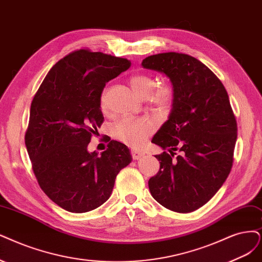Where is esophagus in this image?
Instances as JSON below:
<instances>
[{"mask_svg": "<svg viewBox=\"0 0 262 262\" xmlns=\"http://www.w3.org/2000/svg\"><path fill=\"white\" fill-rule=\"evenodd\" d=\"M132 157L134 160H139L143 157V153L140 152V151H137V150H132Z\"/></svg>", "mask_w": 262, "mask_h": 262, "instance_id": "1", "label": "esophagus"}]
</instances>
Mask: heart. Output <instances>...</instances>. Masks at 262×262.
<instances>
[{
    "instance_id": "1",
    "label": "heart",
    "mask_w": 262,
    "mask_h": 262,
    "mask_svg": "<svg viewBox=\"0 0 262 262\" xmlns=\"http://www.w3.org/2000/svg\"><path fill=\"white\" fill-rule=\"evenodd\" d=\"M133 91L142 99L148 98L158 108H166L172 98L171 89L168 86H157L154 77L148 74L133 75L129 80ZM101 109H105L104 98L100 100ZM153 130V125L146 119H123L112 126L113 137L127 146L139 147Z\"/></svg>"
}]
</instances>
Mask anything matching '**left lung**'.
<instances>
[{
  "label": "left lung",
  "mask_w": 262,
  "mask_h": 262,
  "mask_svg": "<svg viewBox=\"0 0 262 262\" xmlns=\"http://www.w3.org/2000/svg\"><path fill=\"white\" fill-rule=\"evenodd\" d=\"M142 68L165 74L172 87L168 120L152 142L164 151L150 178L151 195L164 207L191 212L214 196L233 163L237 125L224 84L196 58L163 53L144 58ZM180 156L173 159L174 152Z\"/></svg>",
  "instance_id": "1"
}]
</instances>
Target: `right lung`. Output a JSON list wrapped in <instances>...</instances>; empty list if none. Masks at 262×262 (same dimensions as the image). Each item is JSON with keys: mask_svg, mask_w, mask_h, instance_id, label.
<instances>
[{"mask_svg": "<svg viewBox=\"0 0 262 262\" xmlns=\"http://www.w3.org/2000/svg\"><path fill=\"white\" fill-rule=\"evenodd\" d=\"M130 64L125 58L75 51L52 68L32 100L27 151L41 189L68 211L81 214L101 206L116 175L133 160L129 149L115 140L100 156L87 150L103 122L105 83Z\"/></svg>", "mask_w": 262, "mask_h": 262, "instance_id": "1", "label": "right lung"}]
</instances>
